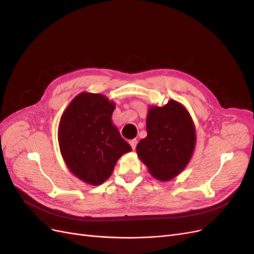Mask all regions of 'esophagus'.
<instances>
[{"instance_id": "esophagus-1", "label": "esophagus", "mask_w": 254, "mask_h": 254, "mask_svg": "<svg viewBox=\"0 0 254 254\" xmlns=\"http://www.w3.org/2000/svg\"><path fill=\"white\" fill-rule=\"evenodd\" d=\"M129 144H130V146H131V148L134 150V149H135V147H136L137 141H136L135 139H133V140H130V141H129Z\"/></svg>"}]
</instances>
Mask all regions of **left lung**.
<instances>
[{"mask_svg":"<svg viewBox=\"0 0 254 254\" xmlns=\"http://www.w3.org/2000/svg\"><path fill=\"white\" fill-rule=\"evenodd\" d=\"M147 136L136 145V155L150 175L170 181L180 175L193 157L196 128L190 112L171 99L162 107L149 106L146 117Z\"/></svg>","mask_w":254,"mask_h":254,"instance_id":"obj_1","label":"left lung"}]
</instances>
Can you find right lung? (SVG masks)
<instances>
[{"mask_svg":"<svg viewBox=\"0 0 254 254\" xmlns=\"http://www.w3.org/2000/svg\"><path fill=\"white\" fill-rule=\"evenodd\" d=\"M115 103L101 93L81 92L64 111L58 144L66 167L90 186H99L112 175L118 160L131 151L112 123Z\"/></svg>","mask_w":254,"mask_h":254,"instance_id":"1","label":"right lung"}]
</instances>
